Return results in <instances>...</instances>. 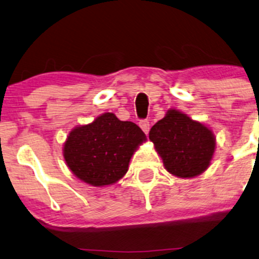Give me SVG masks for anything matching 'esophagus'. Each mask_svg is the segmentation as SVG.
<instances>
[{
	"instance_id": "1",
	"label": "esophagus",
	"mask_w": 259,
	"mask_h": 259,
	"mask_svg": "<svg viewBox=\"0 0 259 259\" xmlns=\"http://www.w3.org/2000/svg\"><path fill=\"white\" fill-rule=\"evenodd\" d=\"M139 125H140V127H141L142 132H144L145 134H148V132H150V121H148L147 119L140 121Z\"/></svg>"
}]
</instances>
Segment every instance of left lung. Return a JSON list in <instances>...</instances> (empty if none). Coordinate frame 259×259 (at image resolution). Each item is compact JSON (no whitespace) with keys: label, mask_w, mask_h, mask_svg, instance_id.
Listing matches in <instances>:
<instances>
[{"label":"left lung","mask_w":259,"mask_h":259,"mask_svg":"<svg viewBox=\"0 0 259 259\" xmlns=\"http://www.w3.org/2000/svg\"><path fill=\"white\" fill-rule=\"evenodd\" d=\"M148 138L167 171L183 179L203 173L215 151L210 127L177 109H168L164 118L151 127Z\"/></svg>","instance_id":"1"}]
</instances>
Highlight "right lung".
<instances>
[{"mask_svg": "<svg viewBox=\"0 0 259 259\" xmlns=\"http://www.w3.org/2000/svg\"><path fill=\"white\" fill-rule=\"evenodd\" d=\"M146 140L135 123L107 112L74 127L63 145V157L78 179L97 187L112 185L126 174L134 152Z\"/></svg>", "mask_w": 259, "mask_h": 259, "instance_id": "1", "label": "right lung"}]
</instances>
